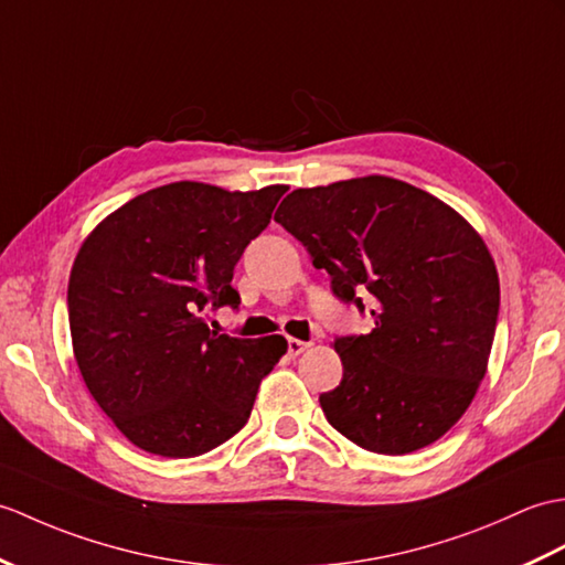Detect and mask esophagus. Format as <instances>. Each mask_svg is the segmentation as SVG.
I'll return each mask as SVG.
<instances>
[{"label": "esophagus", "instance_id": "1", "mask_svg": "<svg viewBox=\"0 0 565 565\" xmlns=\"http://www.w3.org/2000/svg\"><path fill=\"white\" fill-rule=\"evenodd\" d=\"M308 347H310V342H303V339L288 337V356H300V353H303Z\"/></svg>", "mask_w": 565, "mask_h": 565}]
</instances>
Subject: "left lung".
Here are the masks:
<instances>
[{
	"mask_svg": "<svg viewBox=\"0 0 565 565\" xmlns=\"http://www.w3.org/2000/svg\"><path fill=\"white\" fill-rule=\"evenodd\" d=\"M274 221L327 269L334 296L375 322L334 339L344 375L320 395L327 422L380 455L445 436L475 399L495 334L501 286L481 235L438 196L385 175L294 190Z\"/></svg>",
	"mask_w": 565,
	"mask_h": 565,
	"instance_id": "1",
	"label": "left lung"
}]
</instances>
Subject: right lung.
I'll use <instances>...</instances> for the list:
<instances>
[{
    "label": "right lung",
    "mask_w": 565,
    "mask_h": 565,
    "mask_svg": "<svg viewBox=\"0 0 565 565\" xmlns=\"http://www.w3.org/2000/svg\"><path fill=\"white\" fill-rule=\"evenodd\" d=\"M286 190L170 182L122 204L84 241L67 288L74 359L90 397L137 448L196 457L250 418L286 339L218 334L204 310L238 308L233 269Z\"/></svg>",
    "instance_id": "add662e5"
}]
</instances>
